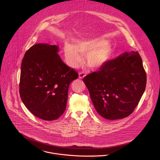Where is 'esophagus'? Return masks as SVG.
I'll return each instance as SVG.
<instances>
[{"label": "esophagus", "mask_w": 160, "mask_h": 160, "mask_svg": "<svg viewBox=\"0 0 160 160\" xmlns=\"http://www.w3.org/2000/svg\"><path fill=\"white\" fill-rule=\"evenodd\" d=\"M79 78H80V79H82V78H84L85 77V75H86V74H85V73H84L83 72H80L79 73Z\"/></svg>", "instance_id": "34e87169"}]
</instances>
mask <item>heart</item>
<instances>
[{"instance_id": "obj_1", "label": "heart", "mask_w": 160, "mask_h": 160, "mask_svg": "<svg viewBox=\"0 0 160 160\" xmlns=\"http://www.w3.org/2000/svg\"><path fill=\"white\" fill-rule=\"evenodd\" d=\"M64 49L67 60L71 65L75 66L81 61V54L82 55H86L85 60L87 65L93 69L104 65L110 59L112 52V46L100 39L78 41L75 47L70 43H66Z\"/></svg>"}]
</instances>
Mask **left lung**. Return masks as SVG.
Segmentation results:
<instances>
[{
    "label": "left lung",
    "mask_w": 160,
    "mask_h": 160,
    "mask_svg": "<svg viewBox=\"0 0 160 160\" xmlns=\"http://www.w3.org/2000/svg\"><path fill=\"white\" fill-rule=\"evenodd\" d=\"M83 81L99 115L116 120L134 111L145 90L146 74L138 52L132 51L109 60Z\"/></svg>",
    "instance_id": "left-lung-1"
}]
</instances>
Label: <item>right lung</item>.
Instances as JSON below:
<instances>
[{
    "label": "right lung",
    "mask_w": 160,
    "mask_h": 160,
    "mask_svg": "<svg viewBox=\"0 0 160 160\" xmlns=\"http://www.w3.org/2000/svg\"><path fill=\"white\" fill-rule=\"evenodd\" d=\"M58 51L57 45L38 43L26 52L21 63V98L32 114L44 121L57 119L63 114L69 85L78 77Z\"/></svg>",
    "instance_id": "add662e5"
}]
</instances>
